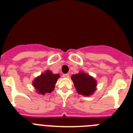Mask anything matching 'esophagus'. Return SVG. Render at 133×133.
I'll list each match as a JSON object with an SVG mask.
<instances>
[{
	"instance_id": "esophagus-1",
	"label": "esophagus",
	"mask_w": 133,
	"mask_h": 133,
	"mask_svg": "<svg viewBox=\"0 0 133 133\" xmlns=\"http://www.w3.org/2000/svg\"><path fill=\"white\" fill-rule=\"evenodd\" d=\"M63 77H64V78H69L70 75H69V74H64V75H63Z\"/></svg>"
}]
</instances>
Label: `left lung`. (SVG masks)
I'll return each instance as SVG.
<instances>
[{
  "instance_id": "obj_1",
  "label": "left lung",
  "mask_w": 133,
  "mask_h": 133,
  "mask_svg": "<svg viewBox=\"0 0 133 133\" xmlns=\"http://www.w3.org/2000/svg\"><path fill=\"white\" fill-rule=\"evenodd\" d=\"M71 79L79 95L89 97L91 96L97 90V81L93 77L83 71H80L78 73L72 75Z\"/></svg>"
}]
</instances>
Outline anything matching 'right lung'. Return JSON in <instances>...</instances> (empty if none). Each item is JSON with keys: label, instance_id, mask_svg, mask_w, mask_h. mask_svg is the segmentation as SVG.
<instances>
[{"label": "right lung", "instance_id": "add662e5", "mask_svg": "<svg viewBox=\"0 0 133 133\" xmlns=\"http://www.w3.org/2000/svg\"><path fill=\"white\" fill-rule=\"evenodd\" d=\"M59 78V74H53L50 70H46L34 79L32 86L36 92L44 95L45 93H50L53 91L57 80Z\"/></svg>", "mask_w": 133, "mask_h": 133}]
</instances>
